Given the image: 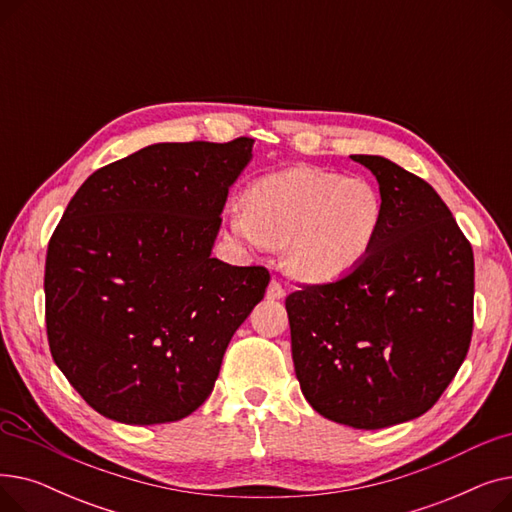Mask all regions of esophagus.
I'll list each match as a JSON object with an SVG mask.
<instances>
[{"instance_id":"obj_1","label":"esophagus","mask_w":512,"mask_h":512,"mask_svg":"<svg viewBox=\"0 0 512 512\" xmlns=\"http://www.w3.org/2000/svg\"><path fill=\"white\" fill-rule=\"evenodd\" d=\"M284 294H286V290H284V286H282V282H278L276 278L270 282V286H267V297L270 299H284Z\"/></svg>"}]
</instances>
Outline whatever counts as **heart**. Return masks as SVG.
Masks as SVG:
<instances>
[{
	"label": "heart",
	"instance_id": "b5f03b06",
	"mask_svg": "<svg viewBox=\"0 0 512 512\" xmlns=\"http://www.w3.org/2000/svg\"><path fill=\"white\" fill-rule=\"evenodd\" d=\"M228 213L247 245H284L288 272L309 282L336 280L367 259L378 240L384 201L369 180L317 168L259 178Z\"/></svg>",
	"mask_w": 512,
	"mask_h": 512
}]
</instances>
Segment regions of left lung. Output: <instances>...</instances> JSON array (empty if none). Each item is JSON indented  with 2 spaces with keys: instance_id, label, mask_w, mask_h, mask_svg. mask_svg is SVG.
<instances>
[{
  "instance_id": "obj_1",
  "label": "left lung",
  "mask_w": 512,
  "mask_h": 512,
  "mask_svg": "<svg viewBox=\"0 0 512 512\" xmlns=\"http://www.w3.org/2000/svg\"><path fill=\"white\" fill-rule=\"evenodd\" d=\"M380 184L384 220L367 259L286 297L292 361L309 405L380 429L432 409L473 334V249L440 195L380 155H351Z\"/></svg>"
}]
</instances>
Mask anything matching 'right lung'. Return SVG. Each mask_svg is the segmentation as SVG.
Returning <instances> with one entry per match:
<instances>
[{"mask_svg":"<svg viewBox=\"0 0 512 512\" xmlns=\"http://www.w3.org/2000/svg\"><path fill=\"white\" fill-rule=\"evenodd\" d=\"M253 139L157 143L93 172L45 259L53 361L89 407L128 425L178 421L218 380L270 272L211 257Z\"/></svg>","mask_w":512,"mask_h":512,"instance_id":"1","label":"right lung"}]
</instances>
